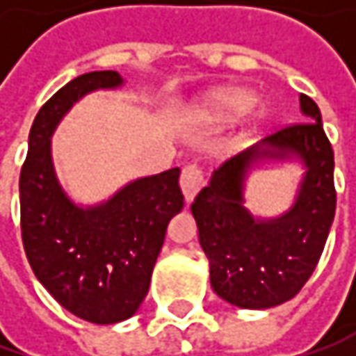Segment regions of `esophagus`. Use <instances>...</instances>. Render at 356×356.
I'll return each instance as SVG.
<instances>
[{
    "mask_svg": "<svg viewBox=\"0 0 356 356\" xmlns=\"http://www.w3.org/2000/svg\"><path fill=\"white\" fill-rule=\"evenodd\" d=\"M204 186V176L198 166H186L180 176V188L184 194L186 202H192L200 192V188Z\"/></svg>",
    "mask_w": 356,
    "mask_h": 356,
    "instance_id": "esophagus-1",
    "label": "esophagus"
}]
</instances>
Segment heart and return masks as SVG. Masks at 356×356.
<instances>
[{
  "label": "heart",
  "mask_w": 356,
  "mask_h": 356,
  "mask_svg": "<svg viewBox=\"0 0 356 356\" xmlns=\"http://www.w3.org/2000/svg\"><path fill=\"white\" fill-rule=\"evenodd\" d=\"M255 104L252 92L248 90H226L212 97L208 103L200 108L198 118L200 122L213 127V129H222L232 122H236L245 113H250Z\"/></svg>",
  "instance_id": "b5f03b06"
}]
</instances>
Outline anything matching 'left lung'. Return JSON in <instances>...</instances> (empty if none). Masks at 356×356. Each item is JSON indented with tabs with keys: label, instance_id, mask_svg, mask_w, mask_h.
<instances>
[{
	"label": "left lung",
	"instance_id": "obj_1",
	"mask_svg": "<svg viewBox=\"0 0 356 356\" xmlns=\"http://www.w3.org/2000/svg\"><path fill=\"white\" fill-rule=\"evenodd\" d=\"M305 122L277 130L212 172L192 204L200 245L218 297L241 309H269L301 291L321 257L335 218V156L321 111L299 95ZM269 161L304 168L294 204L261 218L245 208V182Z\"/></svg>",
	"mask_w": 356,
	"mask_h": 356
}]
</instances>
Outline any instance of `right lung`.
<instances>
[{
    "mask_svg": "<svg viewBox=\"0 0 356 356\" xmlns=\"http://www.w3.org/2000/svg\"><path fill=\"white\" fill-rule=\"evenodd\" d=\"M122 85L117 71H95L57 90L35 117L19 176L21 238L35 277L61 307L97 325L138 311L168 222L184 208L180 168L130 180L92 206L59 182L51 138L63 117L89 92Z\"/></svg>",
    "mask_w": 356,
    "mask_h": 356,
    "instance_id": "obj_1",
    "label": "right lung"
}]
</instances>
